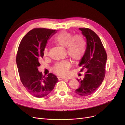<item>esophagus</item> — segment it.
Masks as SVG:
<instances>
[{"label":"esophagus","instance_id":"34e87169","mask_svg":"<svg viewBox=\"0 0 125 125\" xmlns=\"http://www.w3.org/2000/svg\"><path fill=\"white\" fill-rule=\"evenodd\" d=\"M58 79L59 80H67L68 79L66 78H64V77H59Z\"/></svg>","mask_w":125,"mask_h":125}]
</instances>
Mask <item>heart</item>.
Returning a JSON list of instances; mask_svg holds the SVG:
<instances>
[{
	"mask_svg": "<svg viewBox=\"0 0 125 125\" xmlns=\"http://www.w3.org/2000/svg\"><path fill=\"white\" fill-rule=\"evenodd\" d=\"M55 42L62 47L66 48L68 55L74 61L81 60L86 52V43L82 35L76 34L73 36L71 32L62 31L55 37ZM49 51L48 47L44 48V56L49 55ZM70 67V63L68 61L65 60L57 63L53 68V71L59 75L66 76L68 74Z\"/></svg>",
	"mask_w": 125,
	"mask_h": 125,
	"instance_id": "1",
	"label": "heart"
}]
</instances>
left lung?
I'll use <instances>...</instances> for the list:
<instances>
[{
    "label": "left lung",
    "instance_id": "8db88e82",
    "mask_svg": "<svg viewBox=\"0 0 125 125\" xmlns=\"http://www.w3.org/2000/svg\"><path fill=\"white\" fill-rule=\"evenodd\" d=\"M83 35L86 37V52L78 64L82 66L81 71L87 69L83 79H77L80 87L75 93L82 97L93 94L101 84L105 75L107 54L101 39L95 33L87 28H80Z\"/></svg>",
    "mask_w": 125,
    "mask_h": 125
}]
</instances>
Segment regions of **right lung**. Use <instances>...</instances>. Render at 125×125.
I'll return each mask as SVG.
<instances>
[{
    "label": "right lung",
    "mask_w": 125,
    "mask_h": 125,
    "mask_svg": "<svg viewBox=\"0 0 125 125\" xmlns=\"http://www.w3.org/2000/svg\"><path fill=\"white\" fill-rule=\"evenodd\" d=\"M56 31L42 28L33 29L24 36L18 48L16 62L20 80L28 92L37 98L48 95L58 81L54 74L50 73L43 76L37 68L47 42Z\"/></svg>",
    "instance_id": "right-lung-1"
}]
</instances>
